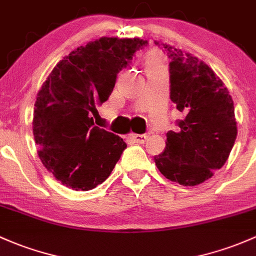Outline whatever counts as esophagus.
I'll use <instances>...</instances> for the list:
<instances>
[{
  "label": "esophagus",
  "mask_w": 256,
  "mask_h": 256,
  "mask_svg": "<svg viewBox=\"0 0 256 256\" xmlns=\"http://www.w3.org/2000/svg\"><path fill=\"white\" fill-rule=\"evenodd\" d=\"M130 137L136 144H144L148 140V135H136V134H132Z\"/></svg>",
  "instance_id": "1"
}]
</instances>
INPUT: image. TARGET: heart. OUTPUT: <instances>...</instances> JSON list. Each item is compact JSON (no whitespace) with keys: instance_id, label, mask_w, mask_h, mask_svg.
Listing matches in <instances>:
<instances>
[{"instance_id":"1","label":"heart","mask_w":256,"mask_h":256,"mask_svg":"<svg viewBox=\"0 0 256 256\" xmlns=\"http://www.w3.org/2000/svg\"><path fill=\"white\" fill-rule=\"evenodd\" d=\"M158 64H164L160 56L156 52L147 54V56L144 58V66H146V68H150V67L153 66H158Z\"/></svg>"}]
</instances>
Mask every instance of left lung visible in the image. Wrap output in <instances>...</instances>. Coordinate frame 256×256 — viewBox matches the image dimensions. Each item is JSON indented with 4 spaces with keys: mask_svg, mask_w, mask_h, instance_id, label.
I'll list each match as a JSON object with an SVG mask.
<instances>
[{
    "mask_svg": "<svg viewBox=\"0 0 256 256\" xmlns=\"http://www.w3.org/2000/svg\"><path fill=\"white\" fill-rule=\"evenodd\" d=\"M158 44V42H157ZM170 58V99L185 114L154 162L166 179L195 186L222 168L236 138L234 104L214 70L190 52L160 44Z\"/></svg>",
    "mask_w": 256,
    "mask_h": 256,
    "instance_id": "1",
    "label": "left lung"
}]
</instances>
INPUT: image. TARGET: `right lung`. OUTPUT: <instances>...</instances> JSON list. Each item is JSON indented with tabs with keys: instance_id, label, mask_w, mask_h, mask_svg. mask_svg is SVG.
<instances>
[{
	"instance_id": "obj_1",
	"label": "right lung",
	"mask_w": 256,
	"mask_h": 256,
	"mask_svg": "<svg viewBox=\"0 0 256 256\" xmlns=\"http://www.w3.org/2000/svg\"><path fill=\"white\" fill-rule=\"evenodd\" d=\"M146 44L138 38L102 36L64 56L42 83L34 104L33 135L42 163L64 186L92 190L120 160L125 141L94 126L92 114Z\"/></svg>"
}]
</instances>
